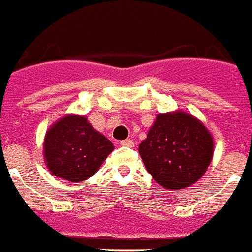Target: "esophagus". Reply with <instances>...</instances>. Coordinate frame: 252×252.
I'll use <instances>...</instances> for the list:
<instances>
[{
  "label": "esophagus",
  "mask_w": 252,
  "mask_h": 252,
  "mask_svg": "<svg viewBox=\"0 0 252 252\" xmlns=\"http://www.w3.org/2000/svg\"><path fill=\"white\" fill-rule=\"evenodd\" d=\"M121 145L129 146V148H131V146H134V142H133L131 140H123V141H121Z\"/></svg>",
  "instance_id": "obj_1"
}]
</instances>
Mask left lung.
<instances>
[{"label": "left lung", "instance_id": "obj_1", "mask_svg": "<svg viewBox=\"0 0 252 252\" xmlns=\"http://www.w3.org/2000/svg\"><path fill=\"white\" fill-rule=\"evenodd\" d=\"M138 151L153 179L178 190L191 186L205 174L213 156V138L189 114H158Z\"/></svg>", "mask_w": 252, "mask_h": 252}]
</instances>
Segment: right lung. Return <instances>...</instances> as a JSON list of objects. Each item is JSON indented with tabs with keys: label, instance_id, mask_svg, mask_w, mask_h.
Masks as SVG:
<instances>
[{
	"label": "right lung",
	"instance_id": "right-lung-1",
	"mask_svg": "<svg viewBox=\"0 0 252 252\" xmlns=\"http://www.w3.org/2000/svg\"><path fill=\"white\" fill-rule=\"evenodd\" d=\"M44 160L58 178L83 182L97 172L114 145L85 117L67 115L46 133Z\"/></svg>",
	"mask_w": 252,
	"mask_h": 252
}]
</instances>
